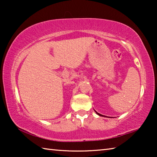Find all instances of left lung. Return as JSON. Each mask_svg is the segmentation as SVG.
Instances as JSON below:
<instances>
[{"label": "left lung", "mask_w": 157, "mask_h": 157, "mask_svg": "<svg viewBox=\"0 0 157 157\" xmlns=\"http://www.w3.org/2000/svg\"><path fill=\"white\" fill-rule=\"evenodd\" d=\"M95 112H96V111H95ZM96 113L98 114V115H99V116H103V115H102V114H100V113H99L96 112Z\"/></svg>", "instance_id": "left-lung-1"}]
</instances>
